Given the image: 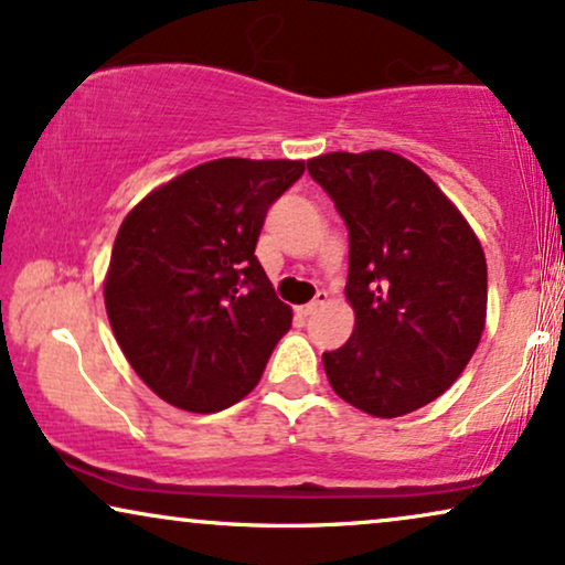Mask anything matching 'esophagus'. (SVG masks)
Returning <instances> with one entry per match:
<instances>
[{"instance_id":"esophagus-1","label":"esophagus","mask_w":565,"mask_h":565,"mask_svg":"<svg viewBox=\"0 0 565 565\" xmlns=\"http://www.w3.org/2000/svg\"><path fill=\"white\" fill-rule=\"evenodd\" d=\"M326 302H328V291H318V295H315V299H312V302H307V305H302V307H299V315H305V318H307V315L318 312V310H320V307H322V305H326Z\"/></svg>"}]
</instances>
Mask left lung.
Here are the masks:
<instances>
[{
    "label": "left lung",
    "mask_w": 565,
    "mask_h": 565,
    "mask_svg": "<svg viewBox=\"0 0 565 565\" xmlns=\"http://www.w3.org/2000/svg\"><path fill=\"white\" fill-rule=\"evenodd\" d=\"M349 230L345 299L356 326L322 353L353 408L397 418L460 377L486 328L488 268L476 232L411 160L330 152L307 160Z\"/></svg>",
    "instance_id": "obj_1"
}]
</instances>
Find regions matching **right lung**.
I'll return each instance as SVG.
<instances>
[{"mask_svg": "<svg viewBox=\"0 0 565 565\" xmlns=\"http://www.w3.org/2000/svg\"><path fill=\"white\" fill-rule=\"evenodd\" d=\"M302 160L224 157L172 178L120 224L105 310L134 372L164 403L216 413L258 385L291 328L255 245Z\"/></svg>", "mask_w": 565, "mask_h": 565, "instance_id": "right-lung-1", "label": "right lung"}]
</instances>
